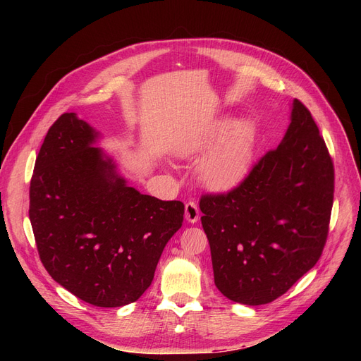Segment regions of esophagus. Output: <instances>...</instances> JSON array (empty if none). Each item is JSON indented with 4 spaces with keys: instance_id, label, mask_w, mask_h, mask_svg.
Wrapping results in <instances>:
<instances>
[{
    "instance_id": "obj_1",
    "label": "esophagus",
    "mask_w": 361,
    "mask_h": 361,
    "mask_svg": "<svg viewBox=\"0 0 361 361\" xmlns=\"http://www.w3.org/2000/svg\"><path fill=\"white\" fill-rule=\"evenodd\" d=\"M184 216H185V219L188 222H192V224L197 222V219H199V207H197V204L195 202H187L185 203V214H184Z\"/></svg>"
}]
</instances>
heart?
Masks as SVG:
<instances>
[{"mask_svg": "<svg viewBox=\"0 0 361 361\" xmlns=\"http://www.w3.org/2000/svg\"><path fill=\"white\" fill-rule=\"evenodd\" d=\"M231 126L230 121H219L199 140L183 149L181 155H193L206 149ZM255 128L249 121L235 123L226 135L204 155L199 165V174L203 183L214 190H226L238 184L253 158Z\"/></svg>", "mask_w": 361, "mask_h": 361, "instance_id": "heart-1", "label": "heart"}]
</instances>
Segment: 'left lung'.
<instances>
[{"label": "left lung", "mask_w": 361, "mask_h": 361, "mask_svg": "<svg viewBox=\"0 0 361 361\" xmlns=\"http://www.w3.org/2000/svg\"><path fill=\"white\" fill-rule=\"evenodd\" d=\"M334 180L325 140L294 99L279 146L231 192L200 199L215 286L226 298L267 305L314 267L328 238Z\"/></svg>", "instance_id": "1"}]
</instances>
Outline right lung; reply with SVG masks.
<instances>
[{
	"label": "right lung",
	"mask_w": 361,
	"mask_h": 361,
	"mask_svg": "<svg viewBox=\"0 0 361 361\" xmlns=\"http://www.w3.org/2000/svg\"><path fill=\"white\" fill-rule=\"evenodd\" d=\"M98 137L74 112L51 126L30 180L29 218L54 281L89 305L121 307L150 287L184 204L127 185L93 146Z\"/></svg>",
	"instance_id": "1"
}]
</instances>
